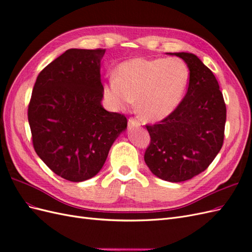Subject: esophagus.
Returning <instances> with one entry per match:
<instances>
[{
    "label": "esophagus",
    "mask_w": 252,
    "mask_h": 252,
    "mask_svg": "<svg viewBox=\"0 0 252 252\" xmlns=\"http://www.w3.org/2000/svg\"><path fill=\"white\" fill-rule=\"evenodd\" d=\"M128 126L129 127H139V126H141V123H140V121L136 119H129Z\"/></svg>",
    "instance_id": "1"
}]
</instances>
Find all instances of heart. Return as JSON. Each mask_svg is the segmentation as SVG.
Instances as JSON below:
<instances>
[{
    "label": "heart",
    "instance_id": "1",
    "mask_svg": "<svg viewBox=\"0 0 252 252\" xmlns=\"http://www.w3.org/2000/svg\"><path fill=\"white\" fill-rule=\"evenodd\" d=\"M188 83V68L180 59L133 58L121 63L104 84V96L117 110L136 101L145 120L158 122L179 108Z\"/></svg>",
    "mask_w": 252,
    "mask_h": 252
}]
</instances>
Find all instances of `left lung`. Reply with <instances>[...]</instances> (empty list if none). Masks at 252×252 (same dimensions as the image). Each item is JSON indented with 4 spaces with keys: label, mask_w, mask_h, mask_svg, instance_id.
<instances>
[{
    "label": "left lung",
    "mask_w": 252,
    "mask_h": 252,
    "mask_svg": "<svg viewBox=\"0 0 252 252\" xmlns=\"http://www.w3.org/2000/svg\"><path fill=\"white\" fill-rule=\"evenodd\" d=\"M167 55L187 64L188 90L171 116L146 126L151 142L144 159L156 177L179 183L203 172L222 148L226 105L215 74L195 55Z\"/></svg>",
    "instance_id": "1"
}]
</instances>
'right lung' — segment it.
<instances>
[{
  "label": "right lung",
  "mask_w": 252,
  "mask_h": 252,
  "mask_svg": "<svg viewBox=\"0 0 252 252\" xmlns=\"http://www.w3.org/2000/svg\"><path fill=\"white\" fill-rule=\"evenodd\" d=\"M104 55V49L66 50L37 75L28 106L36 155L70 182L96 175L127 128L125 116L102 105Z\"/></svg>",
  "instance_id": "right-lung-1"
}]
</instances>
